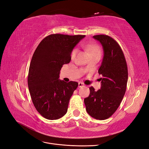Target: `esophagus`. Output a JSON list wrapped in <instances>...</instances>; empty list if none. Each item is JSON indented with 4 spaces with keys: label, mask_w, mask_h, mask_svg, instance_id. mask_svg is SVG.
I'll return each instance as SVG.
<instances>
[{
    "label": "esophagus",
    "mask_w": 149,
    "mask_h": 149,
    "mask_svg": "<svg viewBox=\"0 0 149 149\" xmlns=\"http://www.w3.org/2000/svg\"><path fill=\"white\" fill-rule=\"evenodd\" d=\"M84 86H85L84 84H83V83L81 82H79V88H82V87H84Z\"/></svg>",
    "instance_id": "esophagus-1"
}]
</instances>
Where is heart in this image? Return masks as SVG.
<instances>
[{"mask_svg": "<svg viewBox=\"0 0 149 149\" xmlns=\"http://www.w3.org/2000/svg\"><path fill=\"white\" fill-rule=\"evenodd\" d=\"M87 49L89 51V53H90V54H95V53H100V50L99 47L97 46V45H93V44H89L87 46ZM77 49H74L73 51H72L71 53V58L72 60L75 58L76 54H77Z\"/></svg>", "mask_w": 149, "mask_h": 149, "instance_id": "obj_1", "label": "heart"}]
</instances>
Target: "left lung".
<instances>
[{"instance_id":"8db88e82","label":"left lung","mask_w":149,"mask_h":149,"mask_svg":"<svg viewBox=\"0 0 149 149\" xmlns=\"http://www.w3.org/2000/svg\"><path fill=\"white\" fill-rule=\"evenodd\" d=\"M102 44L104 52L98 73L102 77L101 89L95 91L91 86L90 93L84 99L87 112L93 118L105 120L118 109L125 94L128 72L125 57L119 44L107 35L93 36Z\"/></svg>"}]
</instances>
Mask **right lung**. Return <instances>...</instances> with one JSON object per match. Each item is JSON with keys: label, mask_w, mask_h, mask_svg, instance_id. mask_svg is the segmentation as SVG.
Masks as SVG:
<instances>
[{"label": "right lung", "mask_w": 149, "mask_h": 149, "mask_svg": "<svg viewBox=\"0 0 149 149\" xmlns=\"http://www.w3.org/2000/svg\"><path fill=\"white\" fill-rule=\"evenodd\" d=\"M85 37L51 34L38 45L31 60L28 86L35 108L49 120L61 118L78 82H65L59 79L61 67L69 63L74 47Z\"/></svg>", "instance_id": "right-lung-1"}]
</instances>
